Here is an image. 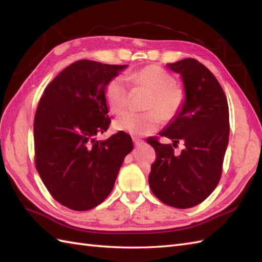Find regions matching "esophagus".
I'll return each mask as SVG.
<instances>
[{"label": "esophagus", "instance_id": "34e87169", "mask_svg": "<svg viewBox=\"0 0 262 262\" xmlns=\"http://www.w3.org/2000/svg\"><path fill=\"white\" fill-rule=\"evenodd\" d=\"M132 140H133V143H134V145H136V146H139V145H141L142 143H143V141L138 139V138H133Z\"/></svg>", "mask_w": 262, "mask_h": 262}]
</instances>
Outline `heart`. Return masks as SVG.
I'll list each match as a JSON object with an SVG mask.
<instances>
[{
	"mask_svg": "<svg viewBox=\"0 0 262 262\" xmlns=\"http://www.w3.org/2000/svg\"><path fill=\"white\" fill-rule=\"evenodd\" d=\"M128 80L137 89L150 92L147 109L144 114L125 112L114 121L117 131L131 136H147L160 128L162 118L170 120L175 118L185 104L186 95L181 87L175 85V78L167 71L156 66H147L128 75ZM129 90L124 78L116 76L105 87V99L113 114H119L128 105Z\"/></svg>",
	"mask_w": 262,
	"mask_h": 262,
	"instance_id": "b5f03b06",
	"label": "heart"
}]
</instances>
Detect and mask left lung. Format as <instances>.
<instances>
[{
	"label": "left lung",
	"instance_id": "1",
	"mask_svg": "<svg viewBox=\"0 0 262 262\" xmlns=\"http://www.w3.org/2000/svg\"><path fill=\"white\" fill-rule=\"evenodd\" d=\"M167 68L180 74L186 99L181 112L160 132L172 145L147 139L156 152L148 184L163 203L188 209L207 199L220 181L229 137L228 105L215 76L199 61L184 59L167 63ZM179 140L184 149L175 155Z\"/></svg>",
	"mask_w": 262,
	"mask_h": 262
}]
</instances>
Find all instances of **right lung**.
<instances>
[{
    "label": "right lung",
    "mask_w": 262,
    "mask_h": 262,
    "mask_svg": "<svg viewBox=\"0 0 262 262\" xmlns=\"http://www.w3.org/2000/svg\"><path fill=\"white\" fill-rule=\"evenodd\" d=\"M128 66L80 60L46 87L36 110V168L51 195L64 207L87 211L112 192L124 157L133 149L125 132L105 141V87Z\"/></svg>",
    "instance_id": "1"
}]
</instances>
